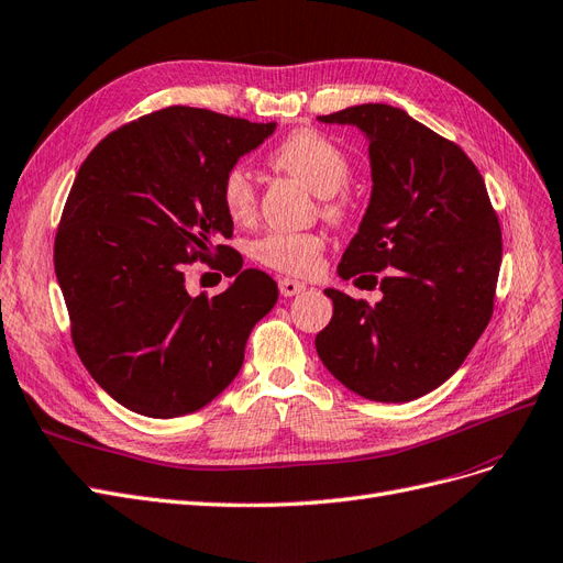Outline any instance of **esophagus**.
<instances>
[{"label":"esophagus","mask_w":563,"mask_h":563,"mask_svg":"<svg viewBox=\"0 0 563 563\" xmlns=\"http://www.w3.org/2000/svg\"><path fill=\"white\" fill-rule=\"evenodd\" d=\"M278 287H280V295H283V297H297V295H301L303 289H306L303 283L292 280V278H280V280H278Z\"/></svg>","instance_id":"1"}]
</instances>
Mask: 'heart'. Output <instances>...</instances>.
Masks as SVG:
<instances>
[{
    "mask_svg": "<svg viewBox=\"0 0 563 563\" xmlns=\"http://www.w3.org/2000/svg\"><path fill=\"white\" fill-rule=\"evenodd\" d=\"M276 168L297 177L320 198H332L351 179V161L332 140L318 131H297L280 142L274 152ZM222 206L233 222H247L255 214V185L243 168H231L220 187ZM341 206H328V212L339 214ZM324 241L318 233L271 231L252 245L255 257L280 274L306 276L316 271Z\"/></svg>",
    "mask_w": 563,
    "mask_h": 563,
    "instance_id": "b5f03b06",
    "label": "heart"
}]
</instances>
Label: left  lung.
<instances>
[{
    "instance_id": "left-lung-1",
    "label": "left lung",
    "mask_w": 563,
    "mask_h": 563,
    "mask_svg": "<svg viewBox=\"0 0 563 563\" xmlns=\"http://www.w3.org/2000/svg\"><path fill=\"white\" fill-rule=\"evenodd\" d=\"M318 121L355 125L369 142V206L339 276H386L376 306L324 289L334 313L316 349L330 374L365 400L411 402L463 365L492 320L498 217L475 163L405 110L367 102Z\"/></svg>"
}]
</instances>
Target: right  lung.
I'll use <instances>...</instances> for the list:
<instances>
[{"label":"right lung","instance_id":"obj_1","mask_svg":"<svg viewBox=\"0 0 563 563\" xmlns=\"http://www.w3.org/2000/svg\"><path fill=\"white\" fill-rule=\"evenodd\" d=\"M274 131L276 121L166 107L121 125L81 163L53 264L84 367L125 409L175 419L239 376L278 285L214 245L233 235L220 187ZM214 251L236 280L220 296L194 298L186 264Z\"/></svg>","mask_w":563,"mask_h":563}]
</instances>
